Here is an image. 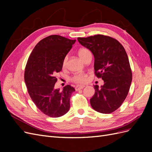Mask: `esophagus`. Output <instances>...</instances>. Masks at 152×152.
Instances as JSON below:
<instances>
[{
	"label": "esophagus",
	"instance_id": "obj_1",
	"mask_svg": "<svg viewBox=\"0 0 152 152\" xmlns=\"http://www.w3.org/2000/svg\"><path fill=\"white\" fill-rule=\"evenodd\" d=\"M84 87H85L84 86H77L75 87V89H76L77 91H79V90H80V89H83Z\"/></svg>",
	"mask_w": 152,
	"mask_h": 152
}]
</instances>
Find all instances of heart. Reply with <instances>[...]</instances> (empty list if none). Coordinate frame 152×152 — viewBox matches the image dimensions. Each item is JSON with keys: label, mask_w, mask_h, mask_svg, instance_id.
I'll list each match as a JSON object with an SVG mask.
<instances>
[{"label": "heart", "mask_w": 152, "mask_h": 152, "mask_svg": "<svg viewBox=\"0 0 152 152\" xmlns=\"http://www.w3.org/2000/svg\"><path fill=\"white\" fill-rule=\"evenodd\" d=\"M89 53H91L89 50L86 49V48H82L79 50V55L80 58L83 59L86 56V55L88 54ZM67 62H68V56H65V58H64L63 61V66L65 67L67 65ZM87 75L85 73H77V74L75 75L72 77V80L77 82V83H84V82L87 80Z\"/></svg>", "instance_id": "obj_1"}]
</instances>
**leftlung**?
I'll return each instance as SVG.
<instances>
[{
	"mask_svg": "<svg viewBox=\"0 0 152 152\" xmlns=\"http://www.w3.org/2000/svg\"><path fill=\"white\" fill-rule=\"evenodd\" d=\"M77 39L94 55L95 74L104 81L100 88L94 86L95 93L90 99L92 108L106 114L115 111L126 98L132 82L125 49L116 39L103 35Z\"/></svg>",
	"mask_w": 152,
	"mask_h": 152,
	"instance_id": "8db88e82",
	"label": "left lung"
}]
</instances>
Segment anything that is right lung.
I'll list each match as a JSON object with an SVG mask.
<instances>
[{"label": "right lung", "mask_w": 152, "mask_h": 152, "mask_svg": "<svg viewBox=\"0 0 152 152\" xmlns=\"http://www.w3.org/2000/svg\"><path fill=\"white\" fill-rule=\"evenodd\" d=\"M75 41L57 35L47 37L35 45L27 61L24 78L28 94L37 107L49 117H61L70 109L75 90L70 85L62 91L55 89V75L62 70L63 59Z\"/></svg>", "instance_id": "obj_1"}]
</instances>
